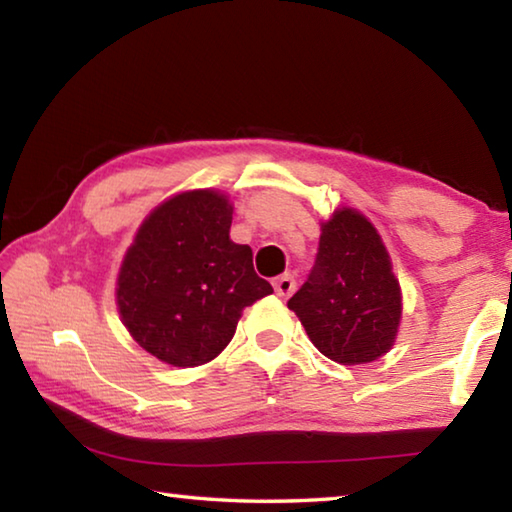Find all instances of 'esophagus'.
Returning <instances> with one entry per match:
<instances>
[{
  "label": "esophagus",
  "instance_id": "1",
  "mask_svg": "<svg viewBox=\"0 0 512 512\" xmlns=\"http://www.w3.org/2000/svg\"><path fill=\"white\" fill-rule=\"evenodd\" d=\"M295 280H293V275H282V277H275V282H273V288H275V293L282 297V300H286V297H291L293 295V291H295Z\"/></svg>",
  "mask_w": 512,
  "mask_h": 512
}]
</instances>
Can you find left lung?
<instances>
[{"label": "left lung", "instance_id": "8db88e82", "mask_svg": "<svg viewBox=\"0 0 512 512\" xmlns=\"http://www.w3.org/2000/svg\"><path fill=\"white\" fill-rule=\"evenodd\" d=\"M288 309L324 356L362 365L394 345L401 286L380 235L356 210H336L322 224L318 255Z\"/></svg>", "mask_w": 512, "mask_h": 512}]
</instances>
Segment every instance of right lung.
<instances>
[{"instance_id":"obj_1","label":"right lung","mask_w":512,"mask_h":512,"mask_svg":"<svg viewBox=\"0 0 512 512\" xmlns=\"http://www.w3.org/2000/svg\"><path fill=\"white\" fill-rule=\"evenodd\" d=\"M224 194L194 190L161 203L143 221L120 266L123 324L152 356L174 367L217 358L244 306L273 286L253 268V250L230 241Z\"/></svg>"}]
</instances>
